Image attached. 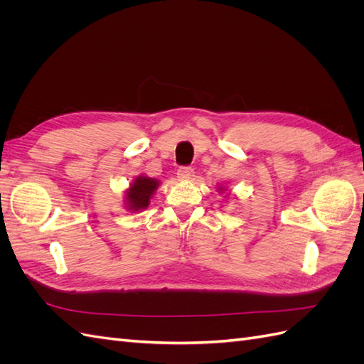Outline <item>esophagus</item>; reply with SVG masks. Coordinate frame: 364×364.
<instances>
[{"instance_id": "1", "label": "esophagus", "mask_w": 364, "mask_h": 364, "mask_svg": "<svg viewBox=\"0 0 364 364\" xmlns=\"http://www.w3.org/2000/svg\"><path fill=\"white\" fill-rule=\"evenodd\" d=\"M194 176V171H193V168H190V167H181L179 170H178V178H179V181H190L191 178Z\"/></svg>"}]
</instances>
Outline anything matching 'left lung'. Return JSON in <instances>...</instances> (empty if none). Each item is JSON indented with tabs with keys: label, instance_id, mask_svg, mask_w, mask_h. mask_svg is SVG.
I'll use <instances>...</instances> for the list:
<instances>
[{
	"label": "left lung",
	"instance_id": "8db88e82",
	"mask_svg": "<svg viewBox=\"0 0 364 364\" xmlns=\"http://www.w3.org/2000/svg\"><path fill=\"white\" fill-rule=\"evenodd\" d=\"M218 191H220V193H222V191H225V188H222V186H218Z\"/></svg>",
	"mask_w": 364,
	"mask_h": 364
}]
</instances>
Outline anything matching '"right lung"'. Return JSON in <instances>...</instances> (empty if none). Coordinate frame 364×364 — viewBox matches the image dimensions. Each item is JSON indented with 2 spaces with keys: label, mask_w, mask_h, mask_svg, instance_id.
Segmentation results:
<instances>
[{
  "label": "right lung",
  "mask_w": 364,
  "mask_h": 364,
  "mask_svg": "<svg viewBox=\"0 0 364 364\" xmlns=\"http://www.w3.org/2000/svg\"><path fill=\"white\" fill-rule=\"evenodd\" d=\"M159 183L158 179L149 178V176H136L124 193V208L130 213H139L146 209Z\"/></svg>",
  "instance_id": "obj_1"
}]
</instances>
